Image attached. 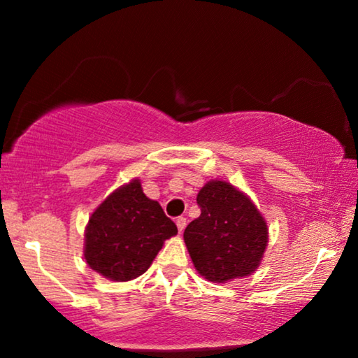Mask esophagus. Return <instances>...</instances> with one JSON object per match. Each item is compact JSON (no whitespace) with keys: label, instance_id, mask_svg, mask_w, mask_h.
<instances>
[{"label":"esophagus","instance_id":"34e87169","mask_svg":"<svg viewBox=\"0 0 358 358\" xmlns=\"http://www.w3.org/2000/svg\"><path fill=\"white\" fill-rule=\"evenodd\" d=\"M176 224H178V229L180 233L184 231V228H185V224H187V218H184V217H179L178 220H176Z\"/></svg>","mask_w":358,"mask_h":358}]
</instances>
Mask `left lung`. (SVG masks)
Instances as JSON below:
<instances>
[{"label": "left lung", "instance_id": "8db88e82", "mask_svg": "<svg viewBox=\"0 0 358 358\" xmlns=\"http://www.w3.org/2000/svg\"><path fill=\"white\" fill-rule=\"evenodd\" d=\"M200 217L187 224L184 241L200 275L224 283L248 277L262 261L267 223L248 195L224 180H208L197 195Z\"/></svg>", "mask_w": 358, "mask_h": 358}]
</instances>
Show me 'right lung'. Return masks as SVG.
Segmentation results:
<instances>
[{
    "mask_svg": "<svg viewBox=\"0 0 358 358\" xmlns=\"http://www.w3.org/2000/svg\"><path fill=\"white\" fill-rule=\"evenodd\" d=\"M178 234L156 200L143 194L140 179L114 190L87 222L85 259L109 280L129 282L148 271L166 239Z\"/></svg>",
    "mask_w": 358,
    "mask_h": 358,
    "instance_id": "right-lung-1",
    "label": "right lung"
}]
</instances>
